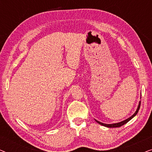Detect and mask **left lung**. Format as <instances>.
Wrapping results in <instances>:
<instances>
[{
	"label": "left lung",
	"instance_id": "8db88e82",
	"mask_svg": "<svg viewBox=\"0 0 152 152\" xmlns=\"http://www.w3.org/2000/svg\"><path fill=\"white\" fill-rule=\"evenodd\" d=\"M140 102H139V104H138V109H137L136 111L135 112V113L134 114V115L131 116L130 118H129L128 119H126V120H124V121H122V122H118V123H115V124H104V123H102V122H100L97 121V120H95V121H96V122H97V123H99V124H101V125H103V126H107V127H109V128L120 127V126H122V125H124V124L127 123V122H128L130 120H132V118H134V116L136 115L137 113H138V111H139V109H140Z\"/></svg>",
	"mask_w": 152,
	"mask_h": 152
}]
</instances>
